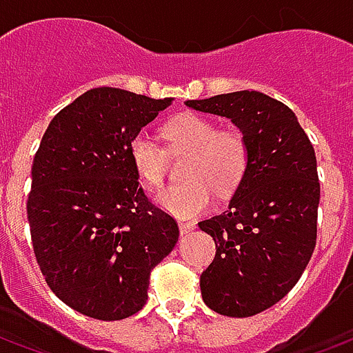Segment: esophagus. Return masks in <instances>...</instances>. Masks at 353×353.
<instances>
[{
    "label": "esophagus",
    "mask_w": 353,
    "mask_h": 353,
    "mask_svg": "<svg viewBox=\"0 0 353 353\" xmlns=\"http://www.w3.org/2000/svg\"><path fill=\"white\" fill-rule=\"evenodd\" d=\"M194 229H196V223L179 221V232H181V234H189V232H192Z\"/></svg>",
    "instance_id": "34e87169"
}]
</instances>
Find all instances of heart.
I'll return each instance as SVG.
<instances>
[{"mask_svg": "<svg viewBox=\"0 0 353 353\" xmlns=\"http://www.w3.org/2000/svg\"><path fill=\"white\" fill-rule=\"evenodd\" d=\"M162 138L168 151H187L185 181L157 194V204L177 217H191L212 204V189L221 196L232 194L250 168V143L238 128H219L199 113H181L164 123ZM132 168L149 189L161 187L166 170V149L145 132L128 141Z\"/></svg>", "mask_w": 353, "mask_h": 353, "instance_id": "1", "label": "heart"}]
</instances>
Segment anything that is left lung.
Masks as SVG:
<instances>
[{
  "label": "left lung",
  "mask_w": 353,
  "mask_h": 353,
  "mask_svg": "<svg viewBox=\"0 0 353 353\" xmlns=\"http://www.w3.org/2000/svg\"><path fill=\"white\" fill-rule=\"evenodd\" d=\"M230 119L250 143V168L229 210L199 223L215 242L200 276L204 303L217 314L250 318L295 288L318 238L316 153L295 113L257 90L187 100Z\"/></svg>",
  "instance_id": "1"
}]
</instances>
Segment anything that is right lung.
I'll return each instance as SVG.
<instances>
[{"instance_id":"1","label":"right lung","mask_w":353,"mask_h":353,"mask_svg":"<svg viewBox=\"0 0 353 353\" xmlns=\"http://www.w3.org/2000/svg\"><path fill=\"white\" fill-rule=\"evenodd\" d=\"M170 103L90 88L57 113L34 157L35 261L52 293L88 318L141 310L151 270L177 244L176 219L147 199L128 157L132 136Z\"/></svg>"}]
</instances>
